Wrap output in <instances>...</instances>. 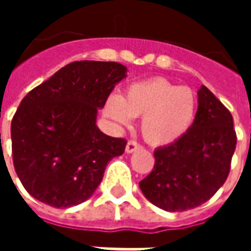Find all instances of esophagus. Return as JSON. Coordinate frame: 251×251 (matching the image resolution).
I'll return each mask as SVG.
<instances>
[{"label":"esophagus","mask_w":251,"mask_h":251,"mask_svg":"<svg viewBox=\"0 0 251 251\" xmlns=\"http://www.w3.org/2000/svg\"><path fill=\"white\" fill-rule=\"evenodd\" d=\"M141 148V144H138L137 141H129L126 145V153H133L136 152L137 149Z\"/></svg>","instance_id":"obj_1"}]
</instances>
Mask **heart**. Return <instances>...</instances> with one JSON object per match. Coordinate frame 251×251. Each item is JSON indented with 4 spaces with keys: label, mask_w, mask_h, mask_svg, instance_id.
Returning <instances> with one entry per match:
<instances>
[{
    "label": "heart",
    "mask_w": 251,
    "mask_h": 251,
    "mask_svg": "<svg viewBox=\"0 0 251 251\" xmlns=\"http://www.w3.org/2000/svg\"><path fill=\"white\" fill-rule=\"evenodd\" d=\"M195 111L194 91L164 77L133 83L124 98L111 95L104 104V114L118 125H129L131 117L142 115V136L153 145L179 140L192 125Z\"/></svg>",
    "instance_id": "heart-1"
}]
</instances>
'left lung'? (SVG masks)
Returning a JSON list of instances; mask_svg holds the SVG:
<instances>
[{
    "label": "left lung",
    "mask_w": 251,
    "mask_h": 251,
    "mask_svg": "<svg viewBox=\"0 0 251 251\" xmlns=\"http://www.w3.org/2000/svg\"><path fill=\"white\" fill-rule=\"evenodd\" d=\"M192 126L179 140L154 151V167L140 181L151 203L185 211L210 200L225 184L237 147L232 115L205 86L198 93Z\"/></svg>",
    "instance_id": "obj_1"
}]
</instances>
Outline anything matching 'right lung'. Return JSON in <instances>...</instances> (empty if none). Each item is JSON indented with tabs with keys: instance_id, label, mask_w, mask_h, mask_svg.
Returning a JSON list of instances; mask_svg holds the SVG:
<instances>
[{
	"instance_id": "obj_1",
	"label": "right lung",
	"mask_w": 251,
	"mask_h": 251,
	"mask_svg": "<svg viewBox=\"0 0 251 251\" xmlns=\"http://www.w3.org/2000/svg\"><path fill=\"white\" fill-rule=\"evenodd\" d=\"M125 76L120 63L72 62L25 95L10 126L12 154L35 199L56 208L80 204L100 184L110 160L125 152V138L95 125L98 109Z\"/></svg>"
}]
</instances>
